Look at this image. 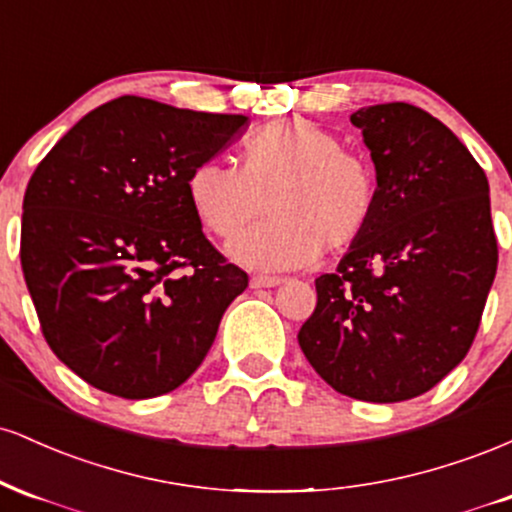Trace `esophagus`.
<instances>
[{
    "label": "esophagus",
    "instance_id": "1",
    "mask_svg": "<svg viewBox=\"0 0 512 512\" xmlns=\"http://www.w3.org/2000/svg\"><path fill=\"white\" fill-rule=\"evenodd\" d=\"M281 276H272V274H255L250 279V286L252 289H272V286H279L281 284Z\"/></svg>",
    "mask_w": 512,
    "mask_h": 512
}]
</instances>
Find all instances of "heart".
<instances>
[{"label":"heart","mask_w":512,"mask_h":512,"mask_svg":"<svg viewBox=\"0 0 512 512\" xmlns=\"http://www.w3.org/2000/svg\"><path fill=\"white\" fill-rule=\"evenodd\" d=\"M185 187L199 223L221 240L272 211L274 219L231 245L236 260L264 269L301 267L322 248H349L378 211L373 166L301 117L250 134L240 168L216 158L199 161Z\"/></svg>","instance_id":"b5f03b06"}]
</instances>
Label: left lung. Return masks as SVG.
Here are the masks:
<instances>
[{"label":"left lung","mask_w":512,"mask_h":512,"mask_svg":"<svg viewBox=\"0 0 512 512\" xmlns=\"http://www.w3.org/2000/svg\"><path fill=\"white\" fill-rule=\"evenodd\" d=\"M351 125L375 163L378 211L337 272L315 279L298 344L342 395L404 402L436 387L477 337L498 264L489 180L416 105H368Z\"/></svg>","instance_id":"1"}]
</instances>
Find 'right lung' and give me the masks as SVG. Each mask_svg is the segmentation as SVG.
<instances>
[{
    "label": "right lung",
    "mask_w": 512,
    "mask_h": 512,
    "mask_svg": "<svg viewBox=\"0 0 512 512\" xmlns=\"http://www.w3.org/2000/svg\"><path fill=\"white\" fill-rule=\"evenodd\" d=\"M245 115L120 96L81 117L23 195L21 269L45 342L122 399L166 395L214 344L248 274L209 243L187 175Z\"/></svg>",
    "instance_id": "obj_1"
}]
</instances>
